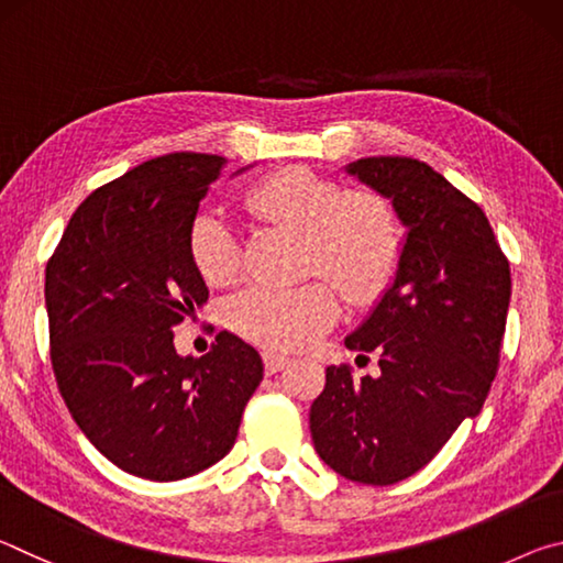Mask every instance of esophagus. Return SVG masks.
I'll use <instances>...</instances> for the list:
<instances>
[{
    "instance_id": "34e87169",
    "label": "esophagus",
    "mask_w": 563,
    "mask_h": 563,
    "mask_svg": "<svg viewBox=\"0 0 563 563\" xmlns=\"http://www.w3.org/2000/svg\"><path fill=\"white\" fill-rule=\"evenodd\" d=\"M288 360H290V357L280 355V352H273V350L263 352V365H265V373H268V375L278 373V369H283L285 365H288Z\"/></svg>"
}]
</instances>
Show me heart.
<instances>
[{
    "mask_svg": "<svg viewBox=\"0 0 563 563\" xmlns=\"http://www.w3.org/2000/svg\"><path fill=\"white\" fill-rule=\"evenodd\" d=\"M261 221L305 238V265L338 285L350 302H373L393 280L402 233L395 208L377 194H345L316 170L290 166L261 178L243 196ZM190 255L203 278L228 283L238 271V241L223 216L206 211L190 228ZM338 292L322 280L302 285H251L228 305V320L268 347H300L338 318Z\"/></svg>",
    "mask_w": 563,
    "mask_h": 563,
    "instance_id": "b5f03b06",
    "label": "heart"
}]
</instances>
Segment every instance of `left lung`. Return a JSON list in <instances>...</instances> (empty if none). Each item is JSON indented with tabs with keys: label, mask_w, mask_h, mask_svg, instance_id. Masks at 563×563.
Here are the masks:
<instances>
[{
	"label": "left lung",
	"mask_w": 563,
	"mask_h": 563,
	"mask_svg": "<svg viewBox=\"0 0 563 563\" xmlns=\"http://www.w3.org/2000/svg\"><path fill=\"white\" fill-rule=\"evenodd\" d=\"M393 201L407 228L397 273L345 347L377 352L375 377L330 365L310 407L316 452L350 482H402L482 412L499 367L509 261L479 206L424 161L369 156L345 166Z\"/></svg>",
	"instance_id": "obj_1"
}]
</instances>
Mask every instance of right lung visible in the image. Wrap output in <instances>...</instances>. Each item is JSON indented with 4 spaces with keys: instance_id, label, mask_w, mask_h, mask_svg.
I'll return each instance as SVG.
<instances>
[{
    "instance_id": "1",
    "label": "right lung",
    "mask_w": 563,
    "mask_h": 563,
    "mask_svg": "<svg viewBox=\"0 0 563 563\" xmlns=\"http://www.w3.org/2000/svg\"><path fill=\"white\" fill-rule=\"evenodd\" d=\"M223 168L211 154L131 168L76 208L46 263L59 393L87 440L141 479H186L223 460L263 379L258 352L225 330L203 357L174 347V328L208 300L190 228Z\"/></svg>"
}]
</instances>
